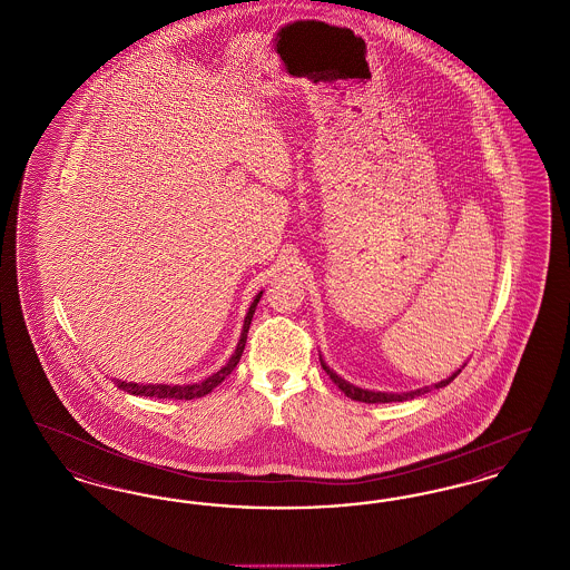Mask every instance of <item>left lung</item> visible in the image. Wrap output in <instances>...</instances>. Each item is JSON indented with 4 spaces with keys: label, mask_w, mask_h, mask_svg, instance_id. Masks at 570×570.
<instances>
[{
    "label": "left lung",
    "mask_w": 570,
    "mask_h": 570,
    "mask_svg": "<svg viewBox=\"0 0 570 570\" xmlns=\"http://www.w3.org/2000/svg\"><path fill=\"white\" fill-rule=\"evenodd\" d=\"M321 365H323V370L328 374V379L333 380V382L342 389V393H344V395H348V397L354 400V402H365V404H391V402H406V400H414V397H419V395H423V393H430L432 389H442V386H446L449 382H453V380L458 379V374L463 370V365H465V363L461 365L458 372H453L449 379L440 380V382H435L432 386H421V389L404 391V393L372 391V389H361V386H356V384H351L348 380L337 376V374L326 365L323 354H321Z\"/></svg>",
    "instance_id": "1"
}]
</instances>
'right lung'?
Masks as SVG:
<instances>
[{
  "label": "right lung",
  "instance_id": "add662e5",
  "mask_svg": "<svg viewBox=\"0 0 570 570\" xmlns=\"http://www.w3.org/2000/svg\"><path fill=\"white\" fill-rule=\"evenodd\" d=\"M263 297V291L254 297L247 314H245L244 328H242V337L237 342L235 353L230 354V358L226 361V365L222 370H217L216 374H212L209 379L200 380V382H191V384H140V382H128V380L112 379L117 384V389L138 395V397H158V400H196V397H205L207 393H212L222 380L226 379L239 363L242 354H244L245 342H247V331L252 325V316L256 312V305Z\"/></svg>",
  "mask_w": 570,
  "mask_h": 570
}]
</instances>
